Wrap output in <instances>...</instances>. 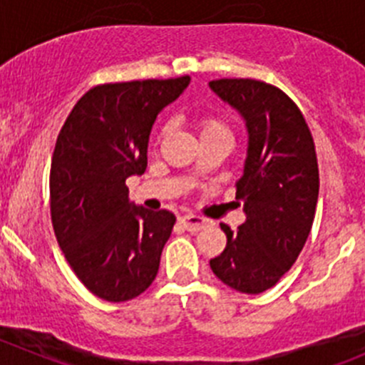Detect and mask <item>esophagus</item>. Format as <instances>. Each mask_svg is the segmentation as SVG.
I'll return each instance as SVG.
<instances>
[{
    "mask_svg": "<svg viewBox=\"0 0 365 365\" xmlns=\"http://www.w3.org/2000/svg\"><path fill=\"white\" fill-rule=\"evenodd\" d=\"M180 222L183 225V228L189 230V232H197V230H203L207 226V219L200 217V215L194 214H185L180 217Z\"/></svg>",
    "mask_w": 365,
    "mask_h": 365,
    "instance_id": "1",
    "label": "esophagus"
}]
</instances>
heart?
<instances>
[{
    "instance_id": "b5f03b06",
    "label": "heart",
    "mask_w": 365,
    "mask_h": 365,
    "mask_svg": "<svg viewBox=\"0 0 365 365\" xmlns=\"http://www.w3.org/2000/svg\"><path fill=\"white\" fill-rule=\"evenodd\" d=\"M217 132H228V128L225 126V123H221L219 119L214 118H205L200 121V133L201 137L208 135V133H217ZM168 133V126L160 130V137H164Z\"/></svg>"
}]
</instances>
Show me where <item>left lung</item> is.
Instances as JSON below:
<instances>
[{
    "instance_id": "left-lung-1",
    "label": "left lung",
    "mask_w": 365,
    "mask_h": 365,
    "mask_svg": "<svg viewBox=\"0 0 365 365\" xmlns=\"http://www.w3.org/2000/svg\"><path fill=\"white\" fill-rule=\"evenodd\" d=\"M208 85L247 128L244 175L235 183L246 221L235 232L221 225L226 247L210 267L228 287L260 294L292 267L312 228L319 196L316 146L298 105L274 85L251 78Z\"/></svg>"
}]
</instances>
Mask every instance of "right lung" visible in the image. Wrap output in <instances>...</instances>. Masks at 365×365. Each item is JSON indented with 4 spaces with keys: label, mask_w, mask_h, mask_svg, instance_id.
<instances>
[{
    "label": "right lung",
    "mask_w": 365,
    "mask_h": 365,
    "mask_svg": "<svg viewBox=\"0 0 365 365\" xmlns=\"http://www.w3.org/2000/svg\"><path fill=\"white\" fill-rule=\"evenodd\" d=\"M189 81L96 85L58 133L49 173L53 230L74 274L105 302L137 298L157 277L176 217L130 203L126 178L146 171L151 126Z\"/></svg>",
    "instance_id": "1"
}]
</instances>
